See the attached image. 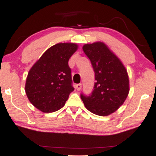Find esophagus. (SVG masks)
Returning <instances> with one entry per match:
<instances>
[{
  "mask_svg": "<svg viewBox=\"0 0 156 156\" xmlns=\"http://www.w3.org/2000/svg\"><path fill=\"white\" fill-rule=\"evenodd\" d=\"M75 87H76V89L78 90H80L81 89V83H78V84H76Z\"/></svg>",
  "mask_w": 156,
  "mask_h": 156,
  "instance_id": "1",
  "label": "esophagus"
}]
</instances>
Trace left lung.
<instances>
[{"mask_svg": "<svg viewBox=\"0 0 156 156\" xmlns=\"http://www.w3.org/2000/svg\"><path fill=\"white\" fill-rule=\"evenodd\" d=\"M82 48L90 60L96 82L90 96L81 94V98L87 109L93 114L108 116L123 104L129 95L127 70L104 42L85 44Z\"/></svg>", "mask_w": 156, "mask_h": 156, "instance_id": "left-lung-1", "label": "left lung"}]
</instances>
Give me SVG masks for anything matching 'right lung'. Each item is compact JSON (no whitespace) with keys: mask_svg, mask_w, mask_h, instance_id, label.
Returning <instances> with one entry per match:
<instances>
[{"mask_svg":"<svg viewBox=\"0 0 156 156\" xmlns=\"http://www.w3.org/2000/svg\"><path fill=\"white\" fill-rule=\"evenodd\" d=\"M78 48L72 42L57 43L45 51L29 70L26 95L42 112L52 113L63 108L74 90L68 62Z\"/></svg>","mask_w":156,"mask_h":156,"instance_id":"add662e5","label":"right lung"}]
</instances>
